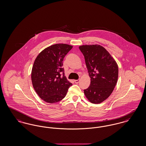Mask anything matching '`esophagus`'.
<instances>
[{
    "instance_id": "1",
    "label": "esophagus",
    "mask_w": 146,
    "mask_h": 146,
    "mask_svg": "<svg viewBox=\"0 0 146 146\" xmlns=\"http://www.w3.org/2000/svg\"><path fill=\"white\" fill-rule=\"evenodd\" d=\"M74 81L76 84H78L80 82V80H74Z\"/></svg>"
}]
</instances>
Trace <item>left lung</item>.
Here are the masks:
<instances>
[{
	"mask_svg": "<svg viewBox=\"0 0 146 146\" xmlns=\"http://www.w3.org/2000/svg\"><path fill=\"white\" fill-rule=\"evenodd\" d=\"M79 49L84 54L91 84L84 90L91 103L100 104L112 93L118 78V66L113 57L99 44L82 45Z\"/></svg>",
	"mask_w": 146,
	"mask_h": 146,
	"instance_id": "8db88e82",
	"label": "left lung"
}]
</instances>
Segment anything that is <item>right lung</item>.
<instances>
[{"label": "right lung", "instance_id": "right-lung-1", "mask_svg": "<svg viewBox=\"0 0 146 146\" xmlns=\"http://www.w3.org/2000/svg\"><path fill=\"white\" fill-rule=\"evenodd\" d=\"M66 44H55L43 49L36 57L31 72L33 87L39 97L55 103L66 95L72 84L64 75L63 59L72 49Z\"/></svg>", "mask_w": 146, "mask_h": 146}]
</instances>
